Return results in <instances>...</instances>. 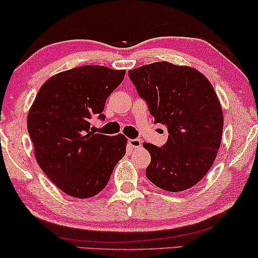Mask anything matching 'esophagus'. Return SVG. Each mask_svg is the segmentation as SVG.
<instances>
[{
  "label": "esophagus",
  "mask_w": 258,
  "mask_h": 258,
  "mask_svg": "<svg viewBox=\"0 0 258 258\" xmlns=\"http://www.w3.org/2000/svg\"><path fill=\"white\" fill-rule=\"evenodd\" d=\"M128 143L132 149H139V147H142V142L139 139H129Z\"/></svg>",
  "instance_id": "1"
}]
</instances>
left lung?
Returning a JSON list of instances; mask_svg holds the SVG:
<instances>
[{"label": "left lung", "mask_w": 258, "mask_h": 258, "mask_svg": "<svg viewBox=\"0 0 258 258\" xmlns=\"http://www.w3.org/2000/svg\"><path fill=\"white\" fill-rule=\"evenodd\" d=\"M155 122L167 126L162 147L144 143L146 177L168 192L191 188L206 176L221 146L223 111L213 84L189 66L158 61L129 71Z\"/></svg>", "instance_id": "obj_1"}]
</instances>
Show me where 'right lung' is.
I'll use <instances>...</instances> for the list:
<instances>
[{
  "label": "right lung",
  "mask_w": 258,
  "mask_h": 258,
  "mask_svg": "<svg viewBox=\"0 0 258 258\" xmlns=\"http://www.w3.org/2000/svg\"><path fill=\"white\" fill-rule=\"evenodd\" d=\"M124 74V70L91 65L60 72L43 83L29 108L27 129L36 161L71 197L98 194L124 157V135L90 132V119H105V101Z\"/></svg>",
  "instance_id": "right-lung-1"
}]
</instances>
